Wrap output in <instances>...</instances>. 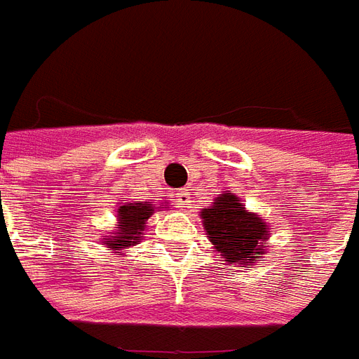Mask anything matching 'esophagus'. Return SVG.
I'll list each match as a JSON object with an SVG mask.
<instances>
[{
  "instance_id": "esophagus-1",
  "label": "esophagus",
  "mask_w": 359,
  "mask_h": 359,
  "mask_svg": "<svg viewBox=\"0 0 359 359\" xmlns=\"http://www.w3.org/2000/svg\"><path fill=\"white\" fill-rule=\"evenodd\" d=\"M175 203H177V205H187V203H189V193L187 191L175 193Z\"/></svg>"
}]
</instances>
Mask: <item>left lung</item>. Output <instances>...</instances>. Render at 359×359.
<instances>
[{
	"mask_svg": "<svg viewBox=\"0 0 359 359\" xmlns=\"http://www.w3.org/2000/svg\"><path fill=\"white\" fill-rule=\"evenodd\" d=\"M207 238L228 263H255L261 243L269 238V226L263 218L245 210L236 195L222 193L210 208L203 210Z\"/></svg>",
	"mask_w": 359,
	"mask_h": 359,
	"instance_id": "obj_1",
	"label": "left lung"
}]
</instances>
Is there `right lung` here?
I'll return each mask as SVG.
<instances>
[{
    "mask_svg": "<svg viewBox=\"0 0 359 359\" xmlns=\"http://www.w3.org/2000/svg\"><path fill=\"white\" fill-rule=\"evenodd\" d=\"M154 212V208L147 203H129V205H121L118 208V232L116 236H106L102 243H108L110 249H126L129 245L137 243V240L143 236L144 224Z\"/></svg>",
    "mask_w": 359,
    "mask_h": 359,
    "instance_id": "obj_1",
    "label": "right lung"
}]
</instances>
